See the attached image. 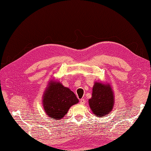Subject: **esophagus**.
I'll return each mask as SVG.
<instances>
[{"mask_svg":"<svg viewBox=\"0 0 151 151\" xmlns=\"http://www.w3.org/2000/svg\"><path fill=\"white\" fill-rule=\"evenodd\" d=\"M80 104H85V100L84 99H81L80 100Z\"/></svg>","mask_w":151,"mask_h":151,"instance_id":"1","label":"esophagus"}]
</instances>
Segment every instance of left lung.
I'll return each mask as SVG.
<instances>
[{
  "instance_id": "left-lung-1",
  "label": "left lung",
  "mask_w": 151,
  "mask_h": 151,
  "mask_svg": "<svg viewBox=\"0 0 151 151\" xmlns=\"http://www.w3.org/2000/svg\"><path fill=\"white\" fill-rule=\"evenodd\" d=\"M89 105L93 115L104 117L112 111L114 104L113 90L110 83L95 82Z\"/></svg>"
}]
</instances>
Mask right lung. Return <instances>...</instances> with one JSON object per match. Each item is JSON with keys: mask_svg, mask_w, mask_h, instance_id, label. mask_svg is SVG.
Returning a JSON list of instances; mask_svg holds the SVG:
<instances>
[{"mask_svg": "<svg viewBox=\"0 0 151 151\" xmlns=\"http://www.w3.org/2000/svg\"><path fill=\"white\" fill-rule=\"evenodd\" d=\"M78 98L68 87L52 78L42 95V106L46 114L54 120H60L72 106L77 104Z\"/></svg>", "mask_w": 151, "mask_h": 151, "instance_id": "right-lung-1", "label": "right lung"}]
</instances>
